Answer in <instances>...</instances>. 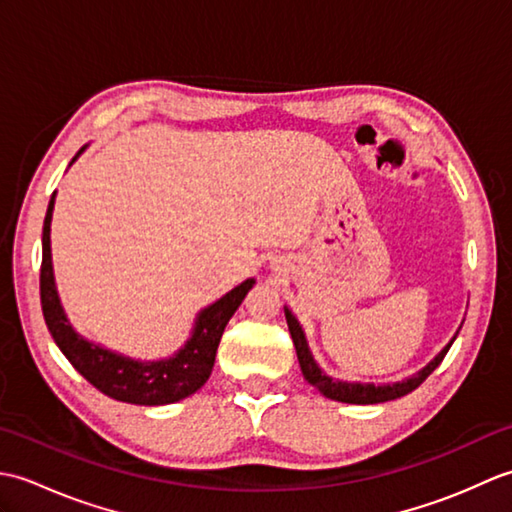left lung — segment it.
Masks as SVG:
<instances>
[{
	"label": "left lung",
	"mask_w": 512,
	"mask_h": 512,
	"mask_svg": "<svg viewBox=\"0 0 512 512\" xmlns=\"http://www.w3.org/2000/svg\"><path fill=\"white\" fill-rule=\"evenodd\" d=\"M286 321H288V330L292 336V343H295V350H297V358H299V365H301V372L306 376L308 383L312 387H317L325 398H332V400H339V402H350V405H376V402H387V400H396L400 396H407L409 391H413L416 387H420L427 376L436 369L442 358L447 356L449 347L453 345L455 336L451 339V343L444 347V350L433 358V361L422 367L418 374H413L411 378L402 380V383H394V385H363V383H341V380H332L330 376H325L319 365L314 363V358L308 350V343H306V336H303L301 325L297 323V319L292 317V312L286 308Z\"/></svg>",
	"instance_id": "left-lung-1"
}]
</instances>
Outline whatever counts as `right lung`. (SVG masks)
<instances>
[{"mask_svg": "<svg viewBox=\"0 0 512 512\" xmlns=\"http://www.w3.org/2000/svg\"><path fill=\"white\" fill-rule=\"evenodd\" d=\"M52 209L54 195L48 204L46 220H43L39 292L43 319H46L52 339L59 345V350L65 354V358H68L72 367L88 380V383L103 391L105 396L121 402L154 407L169 405V402H178L195 394V391L209 380L215 363L217 345H220L226 323L239 308V303L244 301L246 292L253 288L255 279H246L244 284H239L231 292H226V295L220 301H215L213 306L202 310L198 321H195L193 336L173 358L156 363L132 361V358L118 356L110 350H103L99 345L88 343L83 336L72 330L70 321L65 319L57 288H54L50 262Z\"/></svg>", "mask_w": 512, "mask_h": 512, "instance_id": "right-lung-1", "label": "right lung"}]
</instances>
